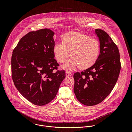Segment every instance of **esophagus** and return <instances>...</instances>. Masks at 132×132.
I'll return each instance as SVG.
<instances>
[{
  "label": "esophagus",
  "instance_id": "1",
  "mask_svg": "<svg viewBox=\"0 0 132 132\" xmlns=\"http://www.w3.org/2000/svg\"><path fill=\"white\" fill-rule=\"evenodd\" d=\"M65 75H66L67 77H68V76H70L71 75H72V73H71V72H69V71H66V72H65Z\"/></svg>",
  "mask_w": 132,
  "mask_h": 132
}]
</instances>
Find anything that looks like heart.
Masks as SVG:
<instances>
[{"mask_svg": "<svg viewBox=\"0 0 132 132\" xmlns=\"http://www.w3.org/2000/svg\"><path fill=\"white\" fill-rule=\"evenodd\" d=\"M62 43L56 42L53 52L58 62L63 63L70 56L72 58L63 66L65 69L73 70L79 67L86 69L96 61L100 51L98 40L79 32H68L61 37Z\"/></svg>", "mask_w": 132, "mask_h": 132, "instance_id": "b5f03b06", "label": "heart"}]
</instances>
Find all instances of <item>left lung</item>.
I'll return each mask as SVG.
<instances>
[{"label": "left lung", "mask_w": 132, "mask_h": 132, "mask_svg": "<svg viewBox=\"0 0 132 132\" xmlns=\"http://www.w3.org/2000/svg\"><path fill=\"white\" fill-rule=\"evenodd\" d=\"M95 32L100 43V55L93 65L74 74L76 97L89 106L101 103L111 93L121 69L119 52L112 38L102 29Z\"/></svg>", "instance_id": "8db88e82"}]
</instances>
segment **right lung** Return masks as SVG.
<instances>
[{"mask_svg": "<svg viewBox=\"0 0 132 132\" xmlns=\"http://www.w3.org/2000/svg\"><path fill=\"white\" fill-rule=\"evenodd\" d=\"M54 35L47 28L28 32L19 40L12 56V76L16 87L37 106L55 98L65 77L63 70H58L59 64L54 58Z\"/></svg>", "mask_w": 132, "mask_h": 132, "instance_id": "obj_1", "label": "right lung"}]
</instances>
